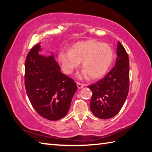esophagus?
Masks as SVG:
<instances>
[{
  "mask_svg": "<svg viewBox=\"0 0 152 152\" xmlns=\"http://www.w3.org/2000/svg\"><path fill=\"white\" fill-rule=\"evenodd\" d=\"M76 83H77V87L79 89H81L82 87H83L85 86L84 84H82V83H79V82H77V81H76Z\"/></svg>",
  "mask_w": 152,
  "mask_h": 152,
  "instance_id": "34e87169",
  "label": "esophagus"
}]
</instances>
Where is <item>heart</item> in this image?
<instances>
[{"mask_svg": "<svg viewBox=\"0 0 152 152\" xmlns=\"http://www.w3.org/2000/svg\"><path fill=\"white\" fill-rule=\"evenodd\" d=\"M113 58V50L110 45L94 40L78 42L71 50H60L58 54V62L65 73H71L82 61L84 69L81 75H89L92 79L105 75Z\"/></svg>", "mask_w": 152, "mask_h": 152, "instance_id": "b5f03b06", "label": "heart"}]
</instances>
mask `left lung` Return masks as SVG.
<instances>
[{"mask_svg": "<svg viewBox=\"0 0 152 152\" xmlns=\"http://www.w3.org/2000/svg\"><path fill=\"white\" fill-rule=\"evenodd\" d=\"M115 66L103 79L90 85L92 91L90 109L98 118H113L123 107L129 92V61L128 55L119 41Z\"/></svg>", "mask_w": 152, "mask_h": 152, "instance_id": "left-lung-1", "label": "left lung"}]
</instances>
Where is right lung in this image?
Masks as SVG:
<instances>
[{
	"label": "right lung",
	"instance_id": "obj_1",
	"mask_svg": "<svg viewBox=\"0 0 152 152\" xmlns=\"http://www.w3.org/2000/svg\"><path fill=\"white\" fill-rule=\"evenodd\" d=\"M40 44L34 46L26 57L25 86L33 108L50 121L65 117L77 86L73 79L63 74L53 55L39 54Z\"/></svg>",
	"mask_w": 152,
	"mask_h": 152
}]
</instances>
